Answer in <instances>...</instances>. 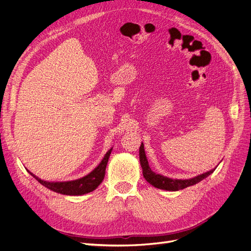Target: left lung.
I'll list each match as a JSON object with an SVG mask.
<instances>
[{
  "instance_id": "8db88e82",
  "label": "left lung",
  "mask_w": 251,
  "mask_h": 251,
  "mask_svg": "<svg viewBox=\"0 0 251 251\" xmlns=\"http://www.w3.org/2000/svg\"><path fill=\"white\" fill-rule=\"evenodd\" d=\"M139 159H140V164L142 168L143 177L146 178V180L149 182L150 184L154 185L157 188L165 189V191H173V192L179 191V189H183L187 186L194 185L196 183H198V182H200L201 180H203L204 178L209 176V175L214 173V171H215V170H211L207 173H204L195 178L187 179V180H177V179H171V178L163 177V176H161V175H158L151 170V168L149 166L147 156H146V151H144L143 143H141V146L139 148Z\"/></svg>"
}]
</instances>
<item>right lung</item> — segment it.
<instances>
[{
    "label": "right lung",
    "mask_w": 251,
    "mask_h": 251,
    "mask_svg": "<svg viewBox=\"0 0 251 251\" xmlns=\"http://www.w3.org/2000/svg\"><path fill=\"white\" fill-rule=\"evenodd\" d=\"M111 151H112V149H110L107 151V154L104 155L101 162L98 164V166L95 168L93 172H91L89 175H87V176L77 180L67 181V182H47L37 178L29 171L28 172L31 174L41 184L51 189L53 192H56L63 195H69V196H79L83 194H88L90 192H93L103 180L104 174H105V168H107V163L109 161Z\"/></svg>",
    "instance_id": "1"
}]
</instances>
